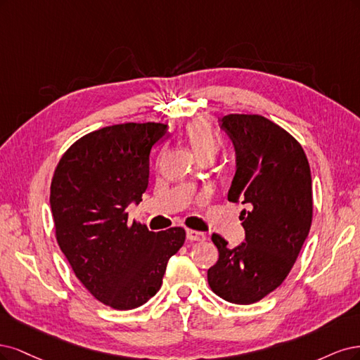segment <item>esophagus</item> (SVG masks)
Masks as SVG:
<instances>
[{
  "mask_svg": "<svg viewBox=\"0 0 360 360\" xmlns=\"http://www.w3.org/2000/svg\"><path fill=\"white\" fill-rule=\"evenodd\" d=\"M187 239L191 240V242H195V240H205L206 239V235L202 233V231H197V230H187Z\"/></svg>",
  "mask_w": 360,
  "mask_h": 360,
  "instance_id": "obj_1",
  "label": "esophagus"
}]
</instances>
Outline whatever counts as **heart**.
<instances>
[{"label":"heart","mask_w":360,"mask_h":360,"mask_svg":"<svg viewBox=\"0 0 360 360\" xmlns=\"http://www.w3.org/2000/svg\"><path fill=\"white\" fill-rule=\"evenodd\" d=\"M185 136L191 143L194 153L200 160L202 158H214L219 149V141L212 131L207 122L197 120L187 125L185 129Z\"/></svg>","instance_id":"b5f03b06"}]
</instances>
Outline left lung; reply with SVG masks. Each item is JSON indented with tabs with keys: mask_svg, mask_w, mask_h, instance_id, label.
Masks as SVG:
<instances>
[{
	"mask_svg": "<svg viewBox=\"0 0 360 360\" xmlns=\"http://www.w3.org/2000/svg\"><path fill=\"white\" fill-rule=\"evenodd\" d=\"M221 129L236 153L227 199L247 206L239 217L245 242L229 248L212 235L219 257L207 269V283L227 302L248 305L281 285L309 233L311 170L300 143L268 118L230 113Z\"/></svg>",
	"mask_w": 360,
	"mask_h": 360,
	"instance_id": "obj_1",
	"label": "left lung"
}]
</instances>
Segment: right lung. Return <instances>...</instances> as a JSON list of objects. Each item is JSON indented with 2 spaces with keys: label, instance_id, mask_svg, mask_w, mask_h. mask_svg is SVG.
<instances>
[{
  "label": "right lung",
  "instance_id": "right-lung-1",
  "mask_svg": "<svg viewBox=\"0 0 360 360\" xmlns=\"http://www.w3.org/2000/svg\"><path fill=\"white\" fill-rule=\"evenodd\" d=\"M167 125L127 122L80 137L65 150L51 184L58 245L77 280L115 309L143 305L163 284L169 259L185 240L182 227L149 231L129 223L142 202L149 154Z\"/></svg>",
  "mask_w": 360,
  "mask_h": 360
}]
</instances>
